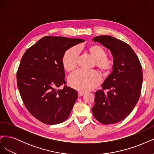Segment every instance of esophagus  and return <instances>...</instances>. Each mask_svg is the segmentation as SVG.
<instances>
[{
	"label": "esophagus",
	"mask_w": 154,
	"mask_h": 154,
	"mask_svg": "<svg viewBox=\"0 0 154 154\" xmlns=\"http://www.w3.org/2000/svg\"><path fill=\"white\" fill-rule=\"evenodd\" d=\"M84 94H85L84 92H78V96H79V97H81V96H83Z\"/></svg>",
	"instance_id": "esophagus-1"
}]
</instances>
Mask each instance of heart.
<instances>
[{"label":"heart","mask_w":154,"mask_h":154,"mask_svg":"<svg viewBox=\"0 0 154 154\" xmlns=\"http://www.w3.org/2000/svg\"><path fill=\"white\" fill-rule=\"evenodd\" d=\"M87 52L95 60V66L103 75L108 74L113 67V61L106 57L105 49L98 45L88 46ZM79 51L76 47L67 49L63 55L62 62L63 69L68 72H72L76 69ZM101 82L99 74L94 71H77L69 79L71 87L79 91L85 92L95 88Z\"/></svg>","instance_id":"b5f03b06"}]
</instances>
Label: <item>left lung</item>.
<instances>
[{
  "mask_svg": "<svg viewBox=\"0 0 154 154\" xmlns=\"http://www.w3.org/2000/svg\"><path fill=\"white\" fill-rule=\"evenodd\" d=\"M93 41L109 49L113 57V71L95 93L92 111L104 125L122 122L131 113L141 94L142 67L130 46L113 36H97Z\"/></svg>",
  "mask_w": 154,
  "mask_h": 154,
  "instance_id": "8db88e82",
  "label": "left lung"
}]
</instances>
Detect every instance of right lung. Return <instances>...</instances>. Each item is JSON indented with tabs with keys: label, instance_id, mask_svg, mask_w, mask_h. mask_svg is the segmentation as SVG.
Returning a JSON list of instances; mask_svg holds the SVG:
<instances>
[{
	"label": "right lung",
	"instance_id": "1",
	"mask_svg": "<svg viewBox=\"0 0 154 154\" xmlns=\"http://www.w3.org/2000/svg\"><path fill=\"white\" fill-rule=\"evenodd\" d=\"M84 42L63 36H44L27 49L17 72V86L25 106L45 124L66 121L78 92L66 85L62 60L66 51ZM64 85L62 90L58 88Z\"/></svg>",
	"mask_w": 154,
	"mask_h": 154
}]
</instances>
